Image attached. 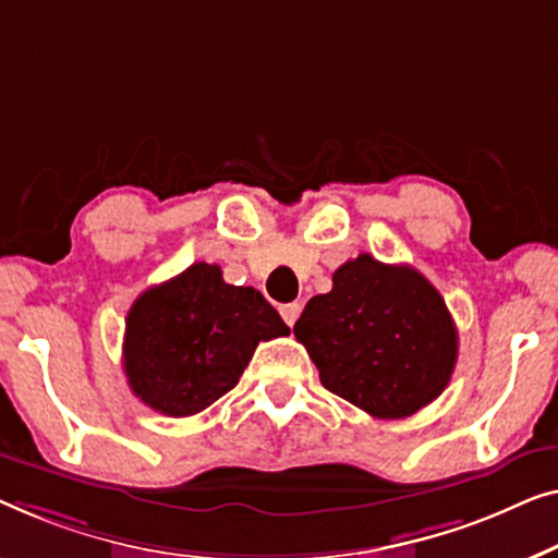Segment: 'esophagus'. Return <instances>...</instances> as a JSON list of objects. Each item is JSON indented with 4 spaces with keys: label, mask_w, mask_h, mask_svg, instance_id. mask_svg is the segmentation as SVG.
<instances>
[{
    "label": "esophagus",
    "mask_w": 558,
    "mask_h": 558,
    "mask_svg": "<svg viewBox=\"0 0 558 558\" xmlns=\"http://www.w3.org/2000/svg\"><path fill=\"white\" fill-rule=\"evenodd\" d=\"M280 316H282V320H286L288 326H293L295 320H298V316H301V303L280 305Z\"/></svg>",
    "instance_id": "34e87169"
}]
</instances>
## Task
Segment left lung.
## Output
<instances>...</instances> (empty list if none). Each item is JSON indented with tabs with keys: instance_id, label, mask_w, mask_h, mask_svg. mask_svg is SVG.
Listing matches in <instances>:
<instances>
[{
	"instance_id": "left-lung-1",
	"label": "left lung",
	"mask_w": 558,
	"mask_h": 558,
	"mask_svg": "<svg viewBox=\"0 0 558 558\" xmlns=\"http://www.w3.org/2000/svg\"><path fill=\"white\" fill-rule=\"evenodd\" d=\"M320 384L379 420L410 417L442 395L458 328L437 288L410 265L359 255L293 326Z\"/></svg>"
}]
</instances>
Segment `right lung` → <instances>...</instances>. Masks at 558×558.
Segmentation results:
<instances>
[{
    "mask_svg": "<svg viewBox=\"0 0 558 558\" xmlns=\"http://www.w3.org/2000/svg\"><path fill=\"white\" fill-rule=\"evenodd\" d=\"M288 333L260 290L230 286L219 265L194 263L133 301L123 336L125 379L151 410L190 417L240 381L257 343Z\"/></svg>",
    "mask_w": 558,
    "mask_h": 558,
    "instance_id": "1",
    "label": "right lung"
}]
</instances>
